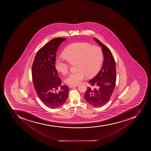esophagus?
<instances>
[{
    "mask_svg": "<svg viewBox=\"0 0 151 151\" xmlns=\"http://www.w3.org/2000/svg\"><path fill=\"white\" fill-rule=\"evenodd\" d=\"M77 86H77V85H76V86H69V87H70V88H73V87H75Z\"/></svg>",
    "mask_w": 151,
    "mask_h": 151,
    "instance_id": "34e87169",
    "label": "esophagus"
}]
</instances>
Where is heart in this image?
<instances>
[{
  "mask_svg": "<svg viewBox=\"0 0 151 151\" xmlns=\"http://www.w3.org/2000/svg\"><path fill=\"white\" fill-rule=\"evenodd\" d=\"M63 56L65 58H57L55 63L56 70L61 74H67L70 65L76 63L77 71L69 74L65 79V83L69 85H77L86 76H94L100 69L103 58L100 47L86 42L70 44L65 49Z\"/></svg>",
  "mask_w": 151,
  "mask_h": 151,
  "instance_id": "1",
  "label": "heart"
}]
</instances>
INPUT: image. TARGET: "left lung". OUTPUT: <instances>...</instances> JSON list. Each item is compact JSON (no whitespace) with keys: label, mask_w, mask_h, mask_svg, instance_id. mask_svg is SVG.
Returning a JSON list of instances; mask_svg holds the SVG:
<instances>
[{"label":"left lung","mask_w":151,"mask_h":151,"mask_svg":"<svg viewBox=\"0 0 151 151\" xmlns=\"http://www.w3.org/2000/svg\"><path fill=\"white\" fill-rule=\"evenodd\" d=\"M94 40L102 47L104 55L102 68L93 78L89 81L91 87L87 88L84 94L86 101L94 107H101L109 101L114 91L116 82V67L111 50L100 40ZM93 86L94 88H91Z\"/></svg>","instance_id":"8db88e82"}]
</instances>
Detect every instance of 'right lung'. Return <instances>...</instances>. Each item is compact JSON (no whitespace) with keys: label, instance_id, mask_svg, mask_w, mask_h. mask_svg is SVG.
Returning <instances> with one entry per match:
<instances>
[{"label":"right lung","instance_id":"1","mask_svg":"<svg viewBox=\"0 0 151 151\" xmlns=\"http://www.w3.org/2000/svg\"><path fill=\"white\" fill-rule=\"evenodd\" d=\"M65 38L51 40L36 54L32 69V82L38 97L47 107L56 109L64 104L69 88L60 86L61 81L55 67L56 52ZM60 91H57L58 87Z\"/></svg>","mask_w":151,"mask_h":151}]
</instances>
